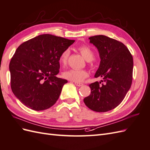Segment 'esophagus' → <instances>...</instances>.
<instances>
[{"mask_svg":"<svg viewBox=\"0 0 150 150\" xmlns=\"http://www.w3.org/2000/svg\"><path fill=\"white\" fill-rule=\"evenodd\" d=\"M74 84L78 86H81L83 85V83H78V82H74Z\"/></svg>","mask_w":150,"mask_h":150,"instance_id":"34e87169","label":"esophagus"}]
</instances>
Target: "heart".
Returning <instances> with one entry per match:
<instances>
[{
	"mask_svg": "<svg viewBox=\"0 0 150 150\" xmlns=\"http://www.w3.org/2000/svg\"><path fill=\"white\" fill-rule=\"evenodd\" d=\"M78 50L86 61H92L94 58V53L89 46L86 45L81 46L79 47ZM69 54H70V50L69 48L64 50L62 52L59 57V62L62 65H65L67 64ZM62 75L64 78L70 81L80 82L88 76V73L83 69H69L64 71Z\"/></svg>",
	"mask_w": 150,
	"mask_h": 150,
	"instance_id": "obj_1",
	"label": "heart"
}]
</instances>
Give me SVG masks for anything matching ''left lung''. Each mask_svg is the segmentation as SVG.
Wrapping results in <instances>:
<instances>
[{
  "label": "left lung",
  "instance_id": "8db88e82",
  "mask_svg": "<svg viewBox=\"0 0 150 150\" xmlns=\"http://www.w3.org/2000/svg\"><path fill=\"white\" fill-rule=\"evenodd\" d=\"M90 42L99 53L100 62L95 78L101 77L89 85L91 93L84 98L89 109L96 112H106L122 103L132 85L133 58L127 47L117 40L103 35L89 38Z\"/></svg>",
  "mask_w": 150,
  "mask_h": 150
}]
</instances>
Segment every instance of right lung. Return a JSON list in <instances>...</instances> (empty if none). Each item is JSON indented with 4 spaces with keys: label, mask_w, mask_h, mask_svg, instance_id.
Instances as JSON below:
<instances>
[{
    "label": "right lung",
    "mask_w": 150,
    "mask_h": 150,
    "mask_svg": "<svg viewBox=\"0 0 150 150\" xmlns=\"http://www.w3.org/2000/svg\"><path fill=\"white\" fill-rule=\"evenodd\" d=\"M51 34L39 35L16 49L9 64L11 87L25 106L43 111L56 103L66 79L57 78L62 52L74 42Z\"/></svg>",
    "instance_id": "right-lung-1"
}]
</instances>
